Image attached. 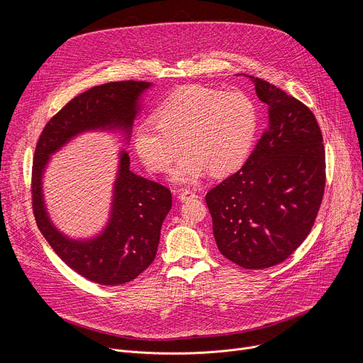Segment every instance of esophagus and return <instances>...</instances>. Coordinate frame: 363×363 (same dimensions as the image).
<instances>
[{"mask_svg": "<svg viewBox=\"0 0 363 363\" xmlns=\"http://www.w3.org/2000/svg\"><path fill=\"white\" fill-rule=\"evenodd\" d=\"M198 198V194L192 189H181L179 191V199L181 201H188V199H194Z\"/></svg>", "mask_w": 363, "mask_h": 363, "instance_id": "1", "label": "esophagus"}]
</instances>
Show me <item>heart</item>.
<instances>
[{
	"label": "heart",
	"mask_w": 363,
	"mask_h": 363,
	"mask_svg": "<svg viewBox=\"0 0 363 363\" xmlns=\"http://www.w3.org/2000/svg\"><path fill=\"white\" fill-rule=\"evenodd\" d=\"M258 126L254 100L241 90L223 93L205 86H186L155 111V121L135 128L133 145L143 164L165 172L182 147L171 179L195 184L205 172L225 174L247 158Z\"/></svg>",
	"instance_id": "1"
}]
</instances>
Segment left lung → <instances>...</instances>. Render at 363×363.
Listing matches in <instances>:
<instances>
[{
  "label": "left lung",
  "mask_w": 363,
  "mask_h": 363,
  "mask_svg": "<svg viewBox=\"0 0 363 363\" xmlns=\"http://www.w3.org/2000/svg\"><path fill=\"white\" fill-rule=\"evenodd\" d=\"M269 125L244 167L205 195L220 252L248 270L289 258L318 217L326 184L322 130L304 103L251 77Z\"/></svg>",
  "instance_id": "8db88e82"
}]
</instances>
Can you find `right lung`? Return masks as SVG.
I'll use <instances>...</instances> for the list:
<instances>
[{"mask_svg":"<svg viewBox=\"0 0 363 363\" xmlns=\"http://www.w3.org/2000/svg\"><path fill=\"white\" fill-rule=\"evenodd\" d=\"M149 86V82H111L76 96L47 122L34 152L31 202L37 227L72 270L101 286L132 281L152 264L162 223L172 206L169 188L133 174L129 155L122 152L109 224L96 238L77 241L51 224L41 177L50 155L84 130L121 129L129 135L139 111V96Z\"/></svg>","mask_w":363,"mask_h":363,"instance_id":"add662e5","label":"right lung"}]
</instances>
